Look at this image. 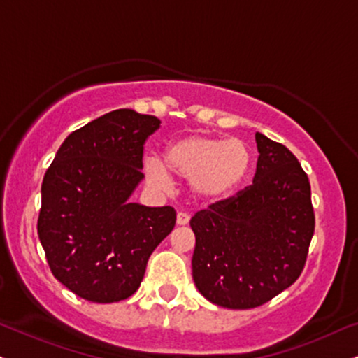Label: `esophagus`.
I'll return each instance as SVG.
<instances>
[{
	"instance_id": "esophagus-1",
	"label": "esophagus",
	"mask_w": 358,
	"mask_h": 358,
	"mask_svg": "<svg viewBox=\"0 0 358 358\" xmlns=\"http://www.w3.org/2000/svg\"><path fill=\"white\" fill-rule=\"evenodd\" d=\"M189 219H191V215L189 214L179 213L178 217H176V222H178V226H186V224H189Z\"/></svg>"
}]
</instances>
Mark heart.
Wrapping results in <instances>:
<instances>
[{
	"label": "heart",
	"mask_w": 358,
	"mask_h": 358,
	"mask_svg": "<svg viewBox=\"0 0 358 358\" xmlns=\"http://www.w3.org/2000/svg\"><path fill=\"white\" fill-rule=\"evenodd\" d=\"M252 166V152L241 139L191 134L172 141L162 152V162L149 157L144 162L148 180L154 187L169 186V175L189 179L194 197L217 202L239 189Z\"/></svg>",
	"instance_id": "1"
}]
</instances>
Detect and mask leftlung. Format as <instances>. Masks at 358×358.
I'll return each instance as SVG.
<instances>
[{
	"mask_svg": "<svg viewBox=\"0 0 358 358\" xmlns=\"http://www.w3.org/2000/svg\"><path fill=\"white\" fill-rule=\"evenodd\" d=\"M252 186L191 219L192 279L209 302L254 308L301 275L314 236L310 184L284 144L255 132Z\"/></svg>",
	"mask_w": 358,
	"mask_h": 358,
	"instance_id": "left-lung-1",
	"label": "left lung"
}]
</instances>
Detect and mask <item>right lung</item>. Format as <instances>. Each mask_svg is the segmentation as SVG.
Instances as JSON below:
<instances>
[{
	"label": "right lung",
	"instance_id": "add662e5",
	"mask_svg": "<svg viewBox=\"0 0 358 358\" xmlns=\"http://www.w3.org/2000/svg\"><path fill=\"white\" fill-rule=\"evenodd\" d=\"M159 126L132 109L104 114L71 132L44 174L39 241L52 275L81 299L131 297L176 226L172 207L129 201L144 179V143Z\"/></svg>",
	"mask_w": 358,
	"mask_h": 358
}]
</instances>
